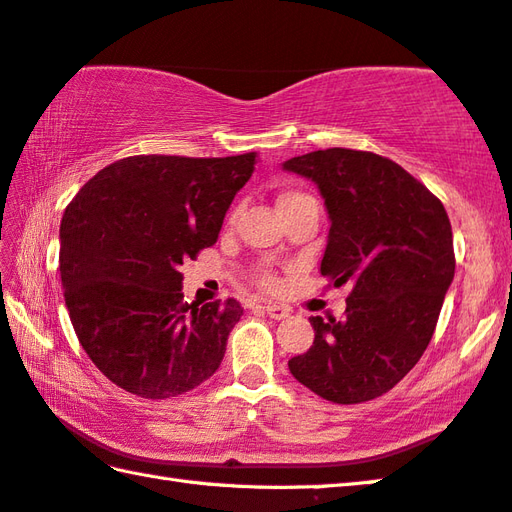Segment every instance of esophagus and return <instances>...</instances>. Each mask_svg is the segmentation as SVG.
Listing matches in <instances>:
<instances>
[{
  "instance_id": "1",
  "label": "esophagus",
  "mask_w": 512,
  "mask_h": 512,
  "mask_svg": "<svg viewBox=\"0 0 512 512\" xmlns=\"http://www.w3.org/2000/svg\"><path fill=\"white\" fill-rule=\"evenodd\" d=\"M264 311L268 313V318H273V320H284V318H288V313H291V309H288V306L273 304V302L264 304Z\"/></svg>"
}]
</instances>
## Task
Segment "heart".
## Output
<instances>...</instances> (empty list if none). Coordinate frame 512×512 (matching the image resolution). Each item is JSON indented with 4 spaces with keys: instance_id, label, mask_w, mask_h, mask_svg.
Returning a JSON list of instances; mask_svg holds the SVG:
<instances>
[{
    "instance_id": "obj_1",
    "label": "heart",
    "mask_w": 512,
    "mask_h": 512,
    "mask_svg": "<svg viewBox=\"0 0 512 512\" xmlns=\"http://www.w3.org/2000/svg\"><path fill=\"white\" fill-rule=\"evenodd\" d=\"M297 197H302V192H284L280 197V206H286V203L295 201ZM253 282L262 288V291H268V293H273L280 288V277H277L273 268L266 264H259L253 268Z\"/></svg>"
}]
</instances>
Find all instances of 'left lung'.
I'll use <instances>...</instances> for the list:
<instances>
[{
  "label": "left lung",
  "mask_w": 512,
  "mask_h": 512,
  "mask_svg": "<svg viewBox=\"0 0 512 512\" xmlns=\"http://www.w3.org/2000/svg\"><path fill=\"white\" fill-rule=\"evenodd\" d=\"M318 183L331 228L320 273L351 282L342 320L311 318V349L291 374L324 401H374L432 340L454 277L452 226L439 197L374 152L331 147L284 163Z\"/></svg>",
  "instance_id": "1"
}]
</instances>
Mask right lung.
I'll return each mask as SVG.
<instances>
[{"instance_id": "1", "label": "right lung", "mask_w": 512, "mask_h": 512, "mask_svg": "<svg viewBox=\"0 0 512 512\" xmlns=\"http://www.w3.org/2000/svg\"><path fill=\"white\" fill-rule=\"evenodd\" d=\"M257 152L224 159L141 154L89 179L64 210L60 277L82 349L111 383L163 401L219 369L244 315L183 302L179 266L219 237Z\"/></svg>"}]
</instances>
